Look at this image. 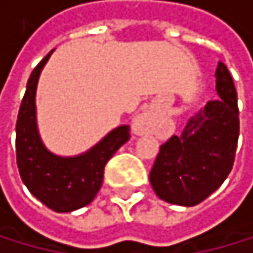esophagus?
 <instances>
[{"instance_id": "obj_1", "label": "esophagus", "mask_w": 253, "mask_h": 253, "mask_svg": "<svg viewBox=\"0 0 253 253\" xmlns=\"http://www.w3.org/2000/svg\"><path fill=\"white\" fill-rule=\"evenodd\" d=\"M133 133L137 136L143 134H151L156 131V117L151 110H145L143 113L137 114L133 120V125H131Z\"/></svg>"}]
</instances>
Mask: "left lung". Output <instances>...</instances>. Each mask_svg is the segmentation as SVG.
I'll list each match as a JSON object with an SVG mask.
<instances>
[{"label": "left lung", "mask_w": 253, "mask_h": 253, "mask_svg": "<svg viewBox=\"0 0 253 253\" xmlns=\"http://www.w3.org/2000/svg\"><path fill=\"white\" fill-rule=\"evenodd\" d=\"M216 100L188 122L181 136L161 145L150 182L165 203L192 207L213 193L229 176L240 136L237 89L224 63H218Z\"/></svg>", "instance_id": "obj_1"}]
</instances>
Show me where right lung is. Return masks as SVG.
Returning <instances> with one entry per match:
<instances>
[{"instance_id": "1", "label": "right lung", "mask_w": 253, "mask_h": 253, "mask_svg": "<svg viewBox=\"0 0 253 253\" xmlns=\"http://www.w3.org/2000/svg\"><path fill=\"white\" fill-rule=\"evenodd\" d=\"M52 50L29 77L16 120V164L24 185L38 201L58 213L92 203L99 193L103 170L113 154L129 139V126L120 125L94 147L77 156H58L43 143L37 124V84Z\"/></svg>"}]
</instances>
